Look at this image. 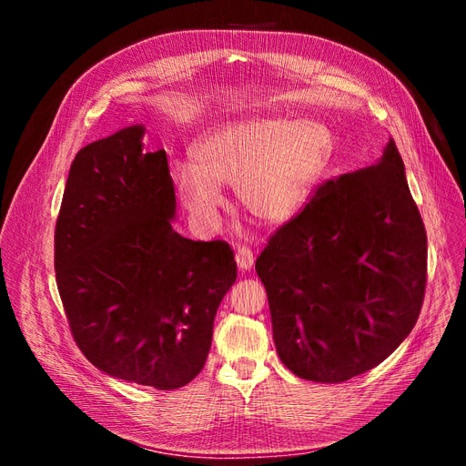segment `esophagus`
<instances>
[{"mask_svg":"<svg viewBox=\"0 0 466 466\" xmlns=\"http://www.w3.org/2000/svg\"><path fill=\"white\" fill-rule=\"evenodd\" d=\"M253 251L249 248H238L236 249V263L238 267L242 268V271H249V268L253 267Z\"/></svg>","mask_w":466,"mask_h":466,"instance_id":"esophagus-1","label":"esophagus"}]
</instances>
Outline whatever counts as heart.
<instances>
[{
  "mask_svg": "<svg viewBox=\"0 0 466 466\" xmlns=\"http://www.w3.org/2000/svg\"><path fill=\"white\" fill-rule=\"evenodd\" d=\"M333 157V135L318 119L249 116L207 129L195 162L174 168L177 199L201 228H215L220 186H236L246 213L265 224L298 217Z\"/></svg>",
  "mask_w": 466,
  "mask_h": 466,
  "instance_id": "heart-1",
  "label": "heart"
}]
</instances>
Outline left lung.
Returning a JSON list of instances; mask_svg holds the SVG:
<instances>
[{"label":"left lung","mask_w":466,"mask_h":466,"mask_svg":"<svg viewBox=\"0 0 466 466\" xmlns=\"http://www.w3.org/2000/svg\"><path fill=\"white\" fill-rule=\"evenodd\" d=\"M428 239L393 139L368 168L329 179L255 263L282 364L342 383L391 354L416 325Z\"/></svg>","instance_id":"8db88e82"}]
</instances>
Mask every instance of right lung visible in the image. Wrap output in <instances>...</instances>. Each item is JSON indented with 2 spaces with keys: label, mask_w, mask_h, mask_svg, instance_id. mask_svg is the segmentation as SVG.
Masks as SVG:
<instances>
[{
  "label": "right lung",
  "mask_w": 466,
  "mask_h": 466,
  "mask_svg": "<svg viewBox=\"0 0 466 466\" xmlns=\"http://www.w3.org/2000/svg\"><path fill=\"white\" fill-rule=\"evenodd\" d=\"M129 126L75 157L56 222V280L75 342L112 378L170 391L198 375L236 282L224 242L179 236L167 153Z\"/></svg>",
  "instance_id": "1"
}]
</instances>
